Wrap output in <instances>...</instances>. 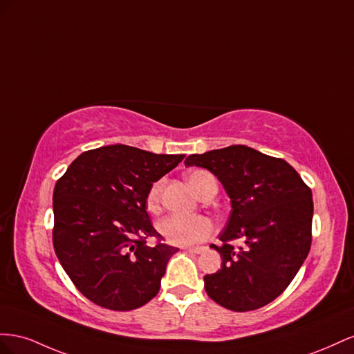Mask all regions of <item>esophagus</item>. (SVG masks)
<instances>
[{"instance_id":"esophagus-1","label":"esophagus","mask_w":354,"mask_h":354,"mask_svg":"<svg viewBox=\"0 0 354 354\" xmlns=\"http://www.w3.org/2000/svg\"><path fill=\"white\" fill-rule=\"evenodd\" d=\"M185 250L191 252V254H201V252L206 250V248L205 246H196V248H185Z\"/></svg>"}]
</instances>
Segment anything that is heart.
I'll list each match as a JSON object with an SVG mask.
<instances>
[{
	"label": "heart",
	"mask_w": 354,
	"mask_h": 354,
	"mask_svg": "<svg viewBox=\"0 0 354 354\" xmlns=\"http://www.w3.org/2000/svg\"><path fill=\"white\" fill-rule=\"evenodd\" d=\"M214 178L205 170H196L188 176V183L193 187V189L200 196L201 191L205 188L206 179ZM161 188H163V183L157 180L149 187L145 205L149 212H156L160 209V198H161ZM158 231L161 233L169 243L187 246L194 245L198 241L206 240L212 233H214V224L207 216L203 215H169L158 222Z\"/></svg>",
	"instance_id": "heart-1"
}]
</instances>
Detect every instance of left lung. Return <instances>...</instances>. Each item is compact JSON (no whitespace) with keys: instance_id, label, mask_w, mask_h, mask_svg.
Listing matches in <instances>:
<instances>
[{"instance_id":"1","label":"left lung","mask_w":354,"mask_h":354,"mask_svg":"<svg viewBox=\"0 0 354 354\" xmlns=\"http://www.w3.org/2000/svg\"><path fill=\"white\" fill-rule=\"evenodd\" d=\"M185 166L210 170L233 206L219 236L222 246L212 245L222 264L205 276L207 295L233 311L270 304L294 280L310 252V187L285 160L245 145L193 154Z\"/></svg>"}]
</instances>
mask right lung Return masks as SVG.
I'll list each match as a JSON object with an SVG mask.
<instances>
[{
    "instance_id": "obj_1",
    "label": "right lung",
    "mask_w": 354,
    "mask_h": 354,
    "mask_svg": "<svg viewBox=\"0 0 354 354\" xmlns=\"http://www.w3.org/2000/svg\"><path fill=\"white\" fill-rule=\"evenodd\" d=\"M184 154H154L109 145L78 156L53 191V246L82 294L108 310L145 306L160 290L170 257L147 212L153 183L175 169ZM154 236L156 247L146 239Z\"/></svg>"
}]
</instances>
